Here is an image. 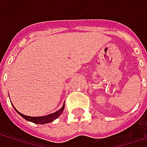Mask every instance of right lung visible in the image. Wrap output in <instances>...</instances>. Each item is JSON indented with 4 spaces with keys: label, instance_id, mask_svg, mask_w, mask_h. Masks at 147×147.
Returning <instances> with one entry per match:
<instances>
[{
    "label": "right lung",
    "instance_id": "obj_1",
    "mask_svg": "<svg viewBox=\"0 0 147 147\" xmlns=\"http://www.w3.org/2000/svg\"><path fill=\"white\" fill-rule=\"evenodd\" d=\"M14 107V106H13ZM64 108H65V105L62 106L61 109H59V111H57L56 112L54 113H52V114H49L47 116H44V117H29V116H25L20 112H18L16 109L15 111L22 117H24L25 120L27 121H30V122H32L34 123H36V124H44V123H51L53 122V120H55L57 117H59V115H61V113L63 112L64 111Z\"/></svg>",
    "mask_w": 147,
    "mask_h": 147
}]
</instances>
